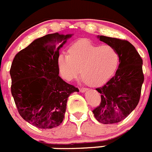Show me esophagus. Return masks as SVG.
I'll list each match as a JSON object with an SVG mask.
<instances>
[{
	"instance_id": "1",
	"label": "esophagus",
	"mask_w": 152,
	"mask_h": 152,
	"mask_svg": "<svg viewBox=\"0 0 152 152\" xmlns=\"http://www.w3.org/2000/svg\"><path fill=\"white\" fill-rule=\"evenodd\" d=\"M88 89H86V88H80V93H85Z\"/></svg>"
}]
</instances>
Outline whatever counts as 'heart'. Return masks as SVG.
Here are the masks:
<instances>
[{"label":"heart","instance_id":"1","mask_svg":"<svg viewBox=\"0 0 152 152\" xmlns=\"http://www.w3.org/2000/svg\"><path fill=\"white\" fill-rule=\"evenodd\" d=\"M120 56L111 45H100L88 40L72 44L69 54L61 53L57 57V65L61 76L71 81L81 72L83 80L97 87L106 83L116 72Z\"/></svg>","mask_w":152,"mask_h":152}]
</instances>
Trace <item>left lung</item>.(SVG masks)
Masks as SVG:
<instances>
[{"mask_svg":"<svg viewBox=\"0 0 152 152\" xmlns=\"http://www.w3.org/2000/svg\"><path fill=\"white\" fill-rule=\"evenodd\" d=\"M97 38L116 49L120 62L115 76L103 87L96 89L101 94L102 101L93 112L100 123H118L130 115L139 103L144 82L142 59L129 41L103 35H98Z\"/></svg>","mask_w":152,"mask_h":152,"instance_id":"1","label":"left lung"}]
</instances>
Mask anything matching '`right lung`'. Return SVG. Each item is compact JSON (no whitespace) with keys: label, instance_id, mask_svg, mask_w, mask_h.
Listing matches in <instances>:
<instances>
[{"label":"right lung","instance_id":"add662e5","mask_svg":"<svg viewBox=\"0 0 152 152\" xmlns=\"http://www.w3.org/2000/svg\"><path fill=\"white\" fill-rule=\"evenodd\" d=\"M73 34H49L35 39L12 60L11 93L18 111L26 121L40 129L61 124L67 100L78 89L59 76V50Z\"/></svg>","mask_w":152,"mask_h":152}]
</instances>
